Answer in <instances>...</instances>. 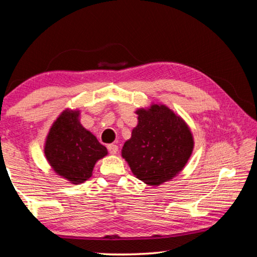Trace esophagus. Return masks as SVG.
Returning <instances> with one entry per match:
<instances>
[{
    "mask_svg": "<svg viewBox=\"0 0 257 257\" xmlns=\"http://www.w3.org/2000/svg\"><path fill=\"white\" fill-rule=\"evenodd\" d=\"M118 149L119 147L114 145V144H108L107 145V151L110 152L111 154H116V152H118Z\"/></svg>",
    "mask_w": 257,
    "mask_h": 257,
    "instance_id": "esophagus-1",
    "label": "esophagus"
}]
</instances>
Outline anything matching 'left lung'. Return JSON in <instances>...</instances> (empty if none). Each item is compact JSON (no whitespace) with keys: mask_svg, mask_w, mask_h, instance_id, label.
Masks as SVG:
<instances>
[{"mask_svg":"<svg viewBox=\"0 0 257 257\" xmlns=\"http://www.w3.org/2000/svg\"><path fill=\"white\" fill-rule=\"evenodd\" d=\"M136 113L138 124L121 153L139 180L159 186L185 167L193 152V136L184 120L167 106L154 104Z\"/></svg>","mask_w":257,"mask_h":257,"instance_id":"1","label":"left lung"}]
</instances>
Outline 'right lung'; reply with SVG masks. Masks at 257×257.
<instances>
[{"label": "right lung", "instance_id": "obj_1", "mask_svg": "<svg viewBox=\"0 0 257 257\" xmlns=\"http://www.w3.org/2000/svg\"><path fill=\"white\" fill-rule=\"evenodd\" d=\"M78 116V111H64L50 129L44 150L54 171L76 185L90 178L96 161L107 154L106 147L82 127Z\"/></svg>", "mask_w": 257, "mask_h": 257}]
</instances>
